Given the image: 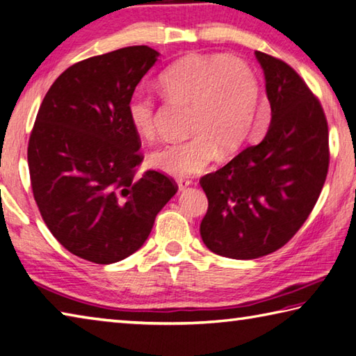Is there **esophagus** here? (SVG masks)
<instances>
[{
	"label": "esophagus",
	"mask_w": 356,
	"mask_h": 356,
	"mask_svg": "<svg viewBox=\"0 0 356 356\" xmlns=\"http://www.w3.org/2000/svg\"><path fill=\"white\" fill-rule=\"evenodd\" d=\"M177 184H178V191H179V192H184V191L187 189V187H189V186L192 184V181L181 178V179H178V181H177Z\"/></svg>",
	"instance_id": "34e87169"
}]
</instances>
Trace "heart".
Instances as JSON below:
<instances>
[{
    "label": "heart",
    "mask_w": 356,
    "mask_h": 356,
    "mask_svg": "<svg viewBox=\"0 0 356 356\" xmlns=\"http://www.w3.org/2000/svg\"><path fill=\"white\" fill-rule=\"evenodd\" d=\"M158 85L172 102L192 106L187 125L192 136L161 147L150 156L152 165L165 175H197L218 150L223 156L231 155L252 136L260 86L245 60L191 54L161 74ZM127 118L143 139L156 136V104L152 96L135 92L127 102Z\"/></svg>",
    "instance_id": "b5f03b06"
}]
</instances>
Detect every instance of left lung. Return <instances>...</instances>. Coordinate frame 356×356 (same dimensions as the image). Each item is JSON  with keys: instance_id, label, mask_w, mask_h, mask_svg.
<instances>
[{"instance_id": "left-lung-1", "label": "left lung", "mask_w": 356, "mask_h": 356, "mask_svg": "<svg viewBox=\"0 0 356 356\" xmlns=\"http://www.w3.org/2000/svg\"><path fill=\"white\" fill-rule=\"evenodd\" d=\"M271 124L200 184L209 207L200 225L218 256L251 260L282 248L310 216L328 170V129L319 100L291 66L256 51Z\"/></svg>"}]
</instances>
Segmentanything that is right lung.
I'll return each instance as SVG.
<instances>
[{"instance_id": "right-lung-1", "label": "right lung", "mask_w": 356, "mask_h": 356, "mask_svg": "<svg viewBox=\"0 0 356 356\" xmlns=\"http://www.w3.org/2000/svg\"><path fill=\"white\" fill-rule=\"evenodd\" d=\"M159 52L129 46L60 74L33 124L28 164L51 234L80 259L115 264L136 252L178 187L143 161L127 102Z\"/></svg>"}]
</instances>
